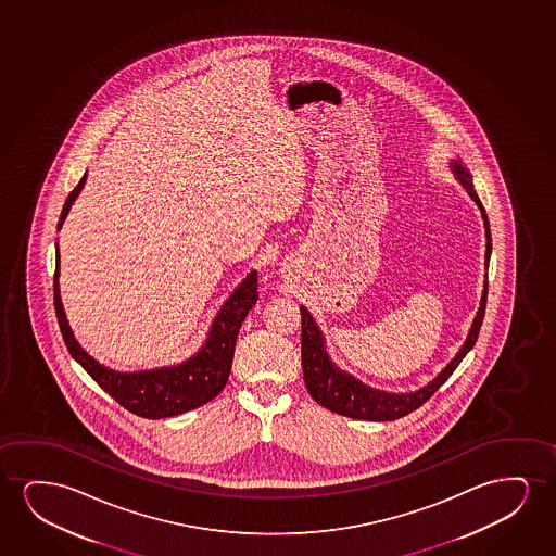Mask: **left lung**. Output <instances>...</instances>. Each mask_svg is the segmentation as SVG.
Returning a JSON list of instances; mask_svg holds the SVG:
<instances>
[{
  "instance_id": "left-lung-1",
  "label": "left lung",
  "mask_w": 556,
  "mask_h": 556,
  "mask_svg": "<svg viewBox=\"0 0 556 556\" xmlns=\"http://www.w3.org/2000/svg\"><path fill=\"white\" fill-rule=\"evenodd\" d=\"M450 167H452V173L456 175L459 184L464 186L472 201L482 211L484 228H486L484 266L488 267L490 254H492V237H490V224H488L484 206L480 203L479 195L472 188L471 173L467 170V167H464V163L459 160H452ZM486 296L488 282L484 281L479 312L472 320L471 330H469L462 350L457 351L456 357L450 361L446 368L433 381H429L426 388L418 389L414 393H388V391H380V389L368 388L363 381L353 378L351 374L340 370L328 357L325 338H323V332L317 327V323L313 320L312 313L307 312L302 305L300 307V313H302V368H304L305 388L320 406H325L328 410L336 412L340 416L368 419V421H393V419L403 418V416L410 414L426 401H429L431 395H434V391L441 388L444 381L448 380L457 365L464 361L465 355L472 350V345L479 338L484 312H486Z\"/></svg>"
}]
</instances>
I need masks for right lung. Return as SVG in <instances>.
Segmentation results:
<instances>
[{
  "instance_id": "1",
  "label": "right lung",
  "mask_w": 556,
  "mask_h": 556,
  "mask_svg": "<svg viewBox=\"0 0 556 556\" xmlns=\"http://www.w3.org/2000/svg\"><path fill=\"white\" fill-rule=\"evenodd\" d=\"M87 175L72 190L64 208H62L59 229L68 216L79 191L84 190ZM258 302V275L251 271L247 279L233 290V294L222 305L214 319L211 332L203 348L193 357L180 365L163 366L140 372H117L100 365L77 343L70 328L66 313L62 307L61 289H59V243H56V269H54V309L61 327L62 338L70 355L84 366L92 380L114 396L123 408L137 414L140 418L161 419L178 416L193 410L213 401L228 383L229 370L233 363L237 334L243 325L247 313Z\"/></svg>"
}]
</instances>
